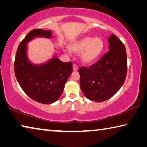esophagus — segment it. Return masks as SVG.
Instances as JSON below:
<instances>
[{"label": "esophagus", "mask_w": 147, "mask_h": 147, "mask_svg": "<svg viewBox=\"0 0 147 147\" xmlns=\"http://www.w3.org/2000/svg\"><path fill=\"white\" fill-rule=\"evenodd\" d=\"M73 69L74 71H77L78 69V66L76 64H73Z\"/></svg>", "instance_id": "obj_1"}]
</instances>
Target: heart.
<instances>
[{
    "label": "heart",
    "instance_id": "heart-1",
    "mask_svg": "<svg viewBox=\"0 0 147 147\" xmlns=\"http://www.w3.org/2000/svg\"><path fill=\"white\" fill-rule=\"evenodd\" d=\"M104 43L100 38L86 37L74 43L69 47L71 51L81 53V60L86 63L94 61L102 54Z\"/></svg>",
    "mask_w": 147,
    "mask_h": 147
}]
</instances>
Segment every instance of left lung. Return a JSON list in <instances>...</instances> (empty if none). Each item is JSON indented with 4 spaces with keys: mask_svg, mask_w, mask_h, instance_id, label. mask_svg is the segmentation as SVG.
I'll return each mask as SVG.
<instances>
[{
    "mask_svg": "<svg viewBox=\"0 0 147 147\" xmlns=\"http://www.w3.org/2000/svg\"><path fill=\"white\" fill-rule=\"evenodd\" d=\"M109 51L88 68H79L81 89L88 99L101 102L109 99L124 83L127 56L124 44L116 36L108 39Z\"/></svg>",
    "mask_w": 147,
    "mask_h": 147,
    "instance_id": "obj_1",
    "label": "left lung"
}]
</instances>
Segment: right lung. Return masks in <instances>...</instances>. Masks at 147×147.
Returning a JSON list of instances; mask_svg holds the SVG:
<instances>
[{
  "label": "right lung",
  "mask_w": 147,
  "mask_h": 147,
  "mask_svg": "<svg viewBox=\"0 0 147 147\" xmlns=\"http://www.w3.org/2000/svg\"><path fill=\"white\" fill-rule=\"evenodd\" d=\"M51 30L30 31L19 44L14 62L15 75L21 88L31 99L44 104L59 99L73 71L71 61L63 62L56 57L42 65H34L28 61L26 43L36 36L51 38Z\"/></svg>",
  "instance_id": "right-lung-1"
}]
</instances>
